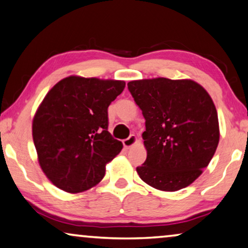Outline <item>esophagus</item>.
I'll return each instance as SVG.
<instances>
[{
	"label": "esophagus",
	"mask_w": 248,
	"mask_h": 248,
	"mask_svg": "<svg viewBox=\"0 0 248 248\" xmlns=\"http://www.w3.org/2000/svg\"><path fill=\"white\" fill-rule=\"evenodd\" d=\"M136 143H137V137L135 136V135H130V136L126 138V140H122V144H124V146L126 147L127 150H129L130 147H133Z\"/></svg>",
	"instance_id": "1"
}]
</instances>
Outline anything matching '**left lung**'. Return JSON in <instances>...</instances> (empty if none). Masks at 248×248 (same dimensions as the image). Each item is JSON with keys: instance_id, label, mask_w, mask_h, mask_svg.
<instances>
[{"instance_id": "8db88e82", "label": "left lung", "mask_w": 248, "mask_h": 248, "mask_svg": "<svg viewBox=\"0 0 248 248\" xmlns=\"http://www.w3.org/2000/svg\"><path fill=\"white\" fill-rule=\"evenodd\" d=\"M145 118L147 157L137 167L155 189L177 191L193 184L209 166L220 140L216 105L191 79L163 77L128 82Z\"/></svg>"}]
</instances>
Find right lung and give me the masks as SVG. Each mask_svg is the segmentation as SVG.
<instances>
[{
	"label": "right lung",
	"instance_id": "add662e5",
	"mask_svg": "<svg viewBox=\"0 0 248 248\" xmlns=\"http://www.w3.org/2000/svg\"><path fill=\"white\" fill-rule=\"evenodd\" d=\"M126 82L69 76L57 82L32 119L38 163L60 189L77 194L103 179L105 166L122 150L108 131V108Z\"/></svg>",
	"mask_w": 248,
	"mask_h": 248
}]
</instances>
